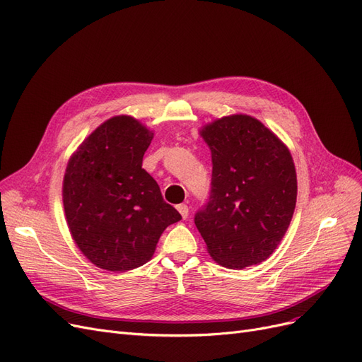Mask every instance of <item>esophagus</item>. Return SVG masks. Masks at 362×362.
<instances>
[{
  "mask_svg": "<svg viewBox=\"0 0 362 362\" xmlns=\"http://www.w3.org/2000/svg\"><path fill=\"white\" fill-rule=\"evenodd\" d=\"M177 210L180 211V214L182 216V218H187V216H189V206L185 205V204H180V205H177Z\"/></svg>",
  "mask_w": 362,
  "mask_h": 362,
  "instance_id": "obj_1",
  "label": "esophagus"
}]
</instances>
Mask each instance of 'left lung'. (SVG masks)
<instances>
[{"instance_id": "obj_1", "label": "left lung", "mask_w": 362, "mask_h": 362, "mask_svg": "<svg viewBox=\"0 0 362 362\" xmlns=\"http://www.w3.org/2000/svg\"><path fill=\"white\" fill-rule=\"evenodd\" d=\"M211 151L210 201L194 225L210 257L228 269L267 259L286 235L298 198L288 148L258 119L231 115L206 124Z\"/></svg>"}]
</instances>
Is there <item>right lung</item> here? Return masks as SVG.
<instances>
[{"mask_svg":"<svg viewBox=\"0 0 362 362\" xmlns=\"http://www.w3.org/2000/svg\"><path fill=\"white\" fill-rule=\"evenodd\" d=\"M154 133L131 116L105 120L68 161L63 206L75 245L96 267L127 272L154 255L181 214L141 169Z\"/></svg>","mask_w":362,"mask_h":362,"instance_id":"obj_1","label":"right lung"}]
</instances>
